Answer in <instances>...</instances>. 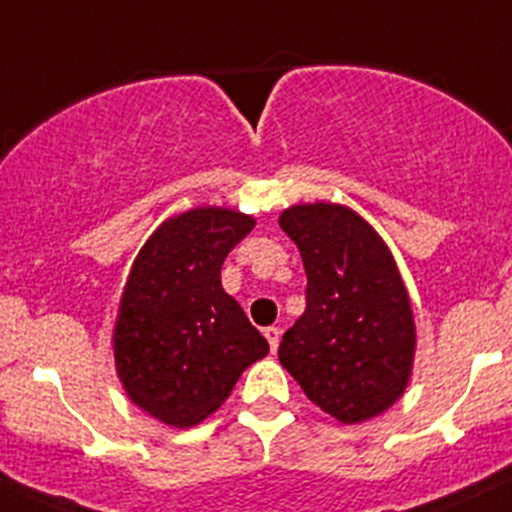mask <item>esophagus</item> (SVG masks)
Masks as SVG:
<instances>
[{
  "label": "esophagus",
  "instance_id": "34e87169",
  "mask_svg": "<svg viewBox=\"0 0 512 512\" xmlns=\"http://www.w3.org/2000/svg\"><path fill=\"white\" fill-rule=\"evenodd\" d=\"M265 337L270 342V350L275 352L277 345H280V327H265Z\"/></svg>",
  "mask_w": 512,
  "mask_h": 512
}]
</instances>
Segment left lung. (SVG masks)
<instances>
[{
  "label": "left lung",
  "mask_w": 512,
  "mask_h": 512,
  "mask_svg": "<svg viewBox=\"0 0 512 512\" xmlns=\"http://www.w3.org/2000/svg\"><path fill=\"white\" fill-rule=\"evenodd\" d=\"M280 227L307 272V307L277 350L282 367L342 425L377 418L403 398L418 342L393 252L365 217L335 202L287 207Z\"/></svg>",
  "instance_id": "8db88e82"
}]
</instances>
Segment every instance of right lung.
<instances>
[{
  "label": "right lung",
  "mask_w": 512,
  "mask_h": 512,
  "mask_svg": "<svg viewBox=\"0 0 512 512\" xmlns=\"http://www.w3.org/2000/svg\"><path fill=\"white\" fill-rule=\"evenodd\" d=\"M255 217L230 207L172 215L137 252L119 297L112 350L124 393L150 418L192 428L270 352L220 270Z\"/></svg>",
  "instance_id": "add662e5"
}]
</instances>
